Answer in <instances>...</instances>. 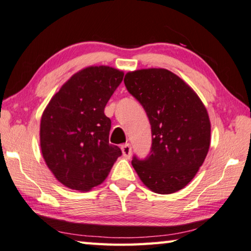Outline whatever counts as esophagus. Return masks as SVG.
I'll use <instances>...</instances> for the list:
<instances>
[{"instance_id":"esophagus-1","label":"esophagus","mask_w":251,"mask_h":251,"mask_svg":"<svg viewBox=\"0 0 251 251\" xmlns=\"http://www.w3.org/2000/svg\"><path fill=\"white\" fill-rule=\"evenodd\" d=\"M122 151H123V155H124V157H126V158H129L131 155L130 144H124V145L122 146Z\"/></svg>"}]
</instances>
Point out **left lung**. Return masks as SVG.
<instances>
[{"mask_svg":"<svg viewBox=\"0 0 251 251\" xmlns=\"http://www.w3.org/2000/svg\"><path fill=\"white\" fill-rule=\"evenodd\" d=\"M125 86L145 109L151 126V151L134 156V169L151 192L167 195L196 176L210 145V121L201 100L179 76L165 69L128 72Z\"/></svg>","mask_w":251,"mask_h":251,"instance_id":"obj_1","label":"left lung"}]
</instances>
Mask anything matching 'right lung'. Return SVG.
<instances>
[{
  "instance_id": "1",
  "label": "right lung",
  "mask_w": 251,
  "mask_h": 251,
  "mask_svg": "<svg viewBox=\"0 0 251 251\" xmlns=\"http://www.w3.org/2000/svg\"><path fill=\"white\" fill-rule=\"evenodd\" d=\"M124 73L88 66L62 85L41 118L40 143L46 165L67 188L88 192L103 182L122 155L109 144L110 120L104 108Z\"/></svg>"
}]
</instances>
